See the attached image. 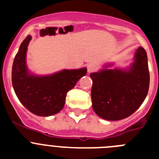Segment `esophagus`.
I'll return each mask as SVG.
<instances>
[{"instance_id": "1", "label": "esophagus", "mask_w": 159, "mask_h": 159, "mask_svg": "<svg viewBox=\"0 0 159 159\" xmlns=\"http://www.w3.org/2000/svg\"><path fill=\"white\" fill-rule=\"evenodd\" d=\"M87 68H88V72L91 73L93 72V71H95L97 69V66L95 64H89L88 67H87Z\"/></svg>"}]
</instances>
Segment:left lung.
<instances>
[{
  "mask_svg": "<svg viewBox=\"0 0 159 159\" xmlns=\"http://www.w3.org/2000/svg\"><path fill=\"white\" fill-rule=\"evenodd\" d=\"M114 63L90 74L92 80V108L97 116L109 121L129 117L141 106L150 84L145 49L136 50L134 62L127 67L111 68Z\"/></svg>",
  "mask_w": 159,
  "mask_h": 159,
  "instance_id": "obj_1",
  "label": "left lung"
}]
</instances>
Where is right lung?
Instances as JSON below:
<instances>
[{"label":"right lung","mask_w":159,"mask_h":159,"mask_svg":"<svg viewBox=\"0 0 159 159\" xmlns=\"http://www.w3.org/2000/svg\"><path fill=\"white\" fill-rule=\"evenodd\" d=\"M31 40L32 36L29 35L14 58L12 87L20 102L29 111L39 116H51L64 108L67 92L86 75L87 68L63 69L45 75L33 74L26 64L28 46Z\"/></svg>","instance_id":"right-lung-1"}]
</instances>
